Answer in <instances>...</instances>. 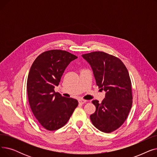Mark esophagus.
<instances>
[{
	"mask_svg": "<svg viewBox=\"0 0 157 157\" xmlns=\"http://www.w3.org/2000/svg\"><path fill=\"white\" fill-rule=\"evenodd\" d=\"M86 102V100H84V99H82V98H80V99H79V104H83L85 103Z\"/></svg>",
	"mask_w": 157,
	"mask_h": 157,
	"instance_id": "1",
	"label": "esophagus"
}]
</instances>
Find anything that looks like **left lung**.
I'll list each match as a JSON object with an SVG mask.
<instances>
[{
	"label": "left lung",
	"mask_w": 157,
	"mask_h": 157,
	"mask_svg": "<svg viewBox=\"0 0 157 157\" xmlns=\"http://www.w3.org/2000/svg\"><path fill=\"white\" fill-rule=\"evenodd\" d=\"M91 66L96 84L105 92L101 103L95 100L93 125L105 133L118 129L126 120L132 105V85L128 70L118 58L102 52L82 55Z\"/></svg>",
	"instance_id": "obj_1"
}]
</instances>
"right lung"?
<instances>
[{
    "label": "right lung",
    "mask_w": 157,
    "mask_h": 157,
    "mask_svg": "<svg viewBox=\"0 0 157 157\" xmlns=\"http://www.w3.org/2000/svg\"><path fill=\"white\" fill-rule=\"evenodd\" d=\"M77 58L66 51L53 49L39 55L31 66L27 83L29 104L36 118L48 130L64 126L78 105L76 99L54 90L66 67Z\"/></svg>",
    "instance_id": "obj_1"
}]
</instances>
